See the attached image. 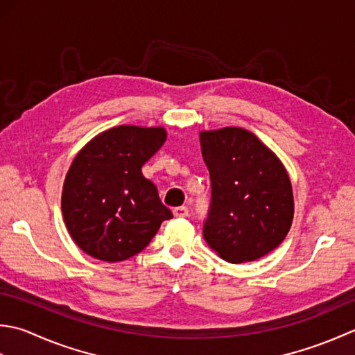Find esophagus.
Segmentation results:
<instances>
[{
	"label": "esophagus",
	"mask_w": 355,
	"mask_h": 355,
	"mask_svg": "<svg viewBox=\"0 0 355 355\" xmlns=\"http://www.w3.org/2000/svg\"><path fill=\"white\" fill-rule=\"evenodd\" d=\"M173 214H175V218H187V216H188V208L187 207L173 208Z\"/></svg>",
	"instance_id": "34e87169"
}]
</instances>
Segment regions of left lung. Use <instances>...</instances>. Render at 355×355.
I'll return each mask as SVG.
<instances>
[{"label": "left lung", "instance_id": "left-lung-1", "mask_svg": "<svg viewBox=\"0 0 355 355\" xmlns=\"http://www.w3.org/2000/svg\"><path fill=\"white\" fill-rule=\"evenodd\" d=\"M200 147L211 180L207 243L231 263L277 248L294 216L291 182L277 156L237 127L202 132Z\"/></svg>", "mask_w": 355, "mask_h": 355}]
</instances>
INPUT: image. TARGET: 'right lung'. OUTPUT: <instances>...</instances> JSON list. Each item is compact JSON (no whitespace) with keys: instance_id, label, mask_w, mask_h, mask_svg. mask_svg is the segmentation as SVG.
<instances>
[{"instance_id":"obj_1","label":"right lung","mask_w":355,"mask_h":355,"mask_svg":"<svg viewBox=\"0 0 355 355\" xmlns=\"http://www.w3.org/2000/svg\"><path fill=\"white\" fill-rule=\"evenodd\" d=\"M165 137L161 127L119 125L76 155L64 180L61 208L71 239L89 256L105 262L132 257L173 218L141 171Z\"/></svg>"}]
</instances>
